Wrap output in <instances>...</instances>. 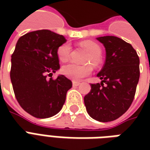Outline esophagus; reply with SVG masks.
Masks as SVG:
<instances>
[{"label": "esophagus", "mask_w": 150, "mask_h": 150, "mask_svg": "<svg viewBox=\"0 0 150 150\" xmlns=\"http://www.w3.org/2000/svg\"><path fill=\"white\" fill-rule=\"evenodd\" d=\"M79 84H80V83H79V82H77V81L72 82V85H73V87H77V86H79Z\"/></svg>", "instance_id": "esophagus-1"}]
</instances>
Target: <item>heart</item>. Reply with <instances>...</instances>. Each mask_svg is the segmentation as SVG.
<instances>
[{
    "label": "heart",
    "instance_id": "b5f03b06",
    "mask_svg": "<svg viewBox=\"0 0 150 150\" xmlns=\"http://www.w3.org/2000/svg\"><path fill=\"white\" fill-rule=\"evenodd\" d=\"M81 46L88 50L90 53V57L88 59V62H91L92 65L96 66L100 62V56L101 54L100 47L96 43L91 41H85L81 43ZM71 54V46L69 42H65L59 46L57 50V54L59 59L62 62H67ZM62 73L73 80H79L84 78L91 73V67L89 66H80L71 62L63 66L62 69Z\"/></svg>",
    "mask_w": 150,
    "mask_h": 150
}]
</instances>
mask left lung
<instances>
[{
  "label": "left lung",
  "instance_id": "left-lung-1",
  "mask_svg": "<svg viewBox=\"0 0 150 150\" xmlns=\"http://www.w3.org/2000/svg\"><path fill=\"white\" fill-rule=\"evenodd\" d=\"M104 44L106 58L97 74L100 83H91L84 96L88 114L100 122L121 116L132 104L140 78V59L131 44L115 36L97 38Z\"/></svg>",
  "mask_w": 150,
  "mask_h": 150
}]
</instances>
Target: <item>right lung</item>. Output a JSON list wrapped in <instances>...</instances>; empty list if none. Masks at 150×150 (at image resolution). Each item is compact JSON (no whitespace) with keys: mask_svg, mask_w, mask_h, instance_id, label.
Segmentation results:
<instances>
[{"mask_svg":"<svg viewBox=\"0 0 150 150\" xmlns=\"http://www.w3.org/2000/svg\"><path fill=\"white\" fill-rule=\"evenodd\" d=\"M66 41L62 35L41 30L21 36L16 44L10 69L13 88L20 106L34 117L57 114L72 87L64 75L52 78L60 67L57 50Z\"/></svg>","mask_w":150,"mask_h":150,"instance_id":"obj_1","label":"right lung"}]
</instances>
